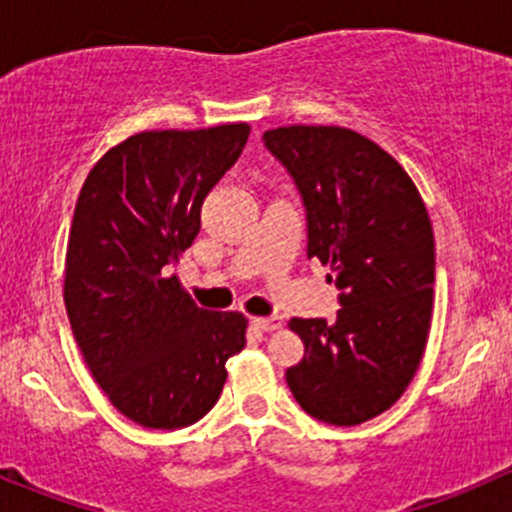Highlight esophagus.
Listing matches in <instances>:
<instances>
[{"instance_id": "1", "label": "esophagus", "mask_w": 512, "mask_h": 512, "mask_svg": "<svg viewBox=\"0 0 512 512\" xmlns=\"http://www.w3.org/2000/svg\"><path fill=\"white\" fill-rule=\"evenodd\" d=\"M257 329L262 332H275V329H282V317H255L252 319Z\"/></svg>"}]
</instances>
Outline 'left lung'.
Returning a JSON list of instances; mask_svg holds the SVG:
<instances>
[{
    "label": "left lung",
    "mask_w": 512,
    "mask_h": 512,
    "mask_svg": "<svg viewBox=\"0 0 512 512\" xmlns=\"http://www.w3.org/2000/svg\"><path fill=\"white\" fill-rule=\"evenodd\" d=\"M307 208V257L332 270L337 322L289 319L304 359L287 384L309 416L359 426L384 414L414 379L433 312L436 242L411 175L342 126H282L262 136Z\"/></svg>",
    "instance_id": "left-lung-1"
}]
</instances>
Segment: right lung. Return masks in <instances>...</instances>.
<instances>
[{"label": "right lung", "mask_w": 512, "mask_h": 512, "mask_svg": "<svg viewBox=\"0 0 512 512\" xmlns=\"http://www.w3.org/2000/svg\"><path fill=\"white\" fill-rule=\"evenodd\" d=\"M250 126L143 131L108 148L76 200L66 245L71 332L113 406L146 428L203 418L245 349L247 317L198 307L168 267L193 245L200 205Z\"/></svg>", "instance_id": "obj_1"}]
</instances>
